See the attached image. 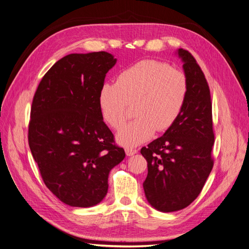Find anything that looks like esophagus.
<instances>
[{"instance_id": "obj_1", "label": "esophagus", "mask_w": 249, "mask_h": 249, "mask_svg": "<svg viewBox=\"0 0 249 249\" xmlns=\"http://www.w3.org/2000/svg\"><path fill=\"white\" fill-rule=\"evenodd\" d=\"M125 153H126L127 156H132L135 153H138V151H136V149H133V148H125Z\"/></svg>"}]
</instances>
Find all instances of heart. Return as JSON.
Here are the masks:
<instances>
[{
  "label": "heart",
  "instance_id": "1",
  "mask_svg": "<svg viewBox=\"0 0 249 249\" xmlns=\"http://www.w3.org/2000/svg\"><path fill=\"white\" fill-rule=\"evenodd\" d=\"M188 77L166 63L142 60L120 72L116 84H103L98 94L102 118L118 130L134 106V121L117 134L119 143L138 146L149 141L155 130L165 131L177 121L188 97Z\"/></svg>",
  "mask_w": 249,
  "mask_h": 249
}]
</instances>
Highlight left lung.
Returning a JSON list of instances; mask_svg holds the SVG:
<instances>
[{
	"instance_id": "obj_1",
	"label": "left lung",
	"mask_w": 249,
	"mask_h": 249,
	"mask_svg": "<svg viewBox=\"0 0 249 249\" xmlns=\"http://www.w3.org/2000/svg\"><path fill=\"white\" fill-rule=\"evenodd\" d=\"M188 77V97L181 115L160 138L142 147L148 162L143 190L148 202L161 212L189 206L212 171L214 131L209 85L188 51L179 49Z\"/></svg>"
}]
</instances>
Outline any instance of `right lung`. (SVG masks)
<instances>
[{
  "mask_svg": "<svg viewBox=\"0 0 249 249\" xmlns=\"http://www.w3.org/2000/svg\"><path fill=\"white\" fill-rule=\"evenodd\" d=\"M116 62L106 52L70 53L44 74L32 102V155L46 187L72 207L100 203L109 171L125 157L98 106L99 90Z\"/></svg>",
  "mask_w": 249,
  "mask_h": 249,
  "instance_id": "obj_1",
  "label": "right lung"
}]
</instances>
